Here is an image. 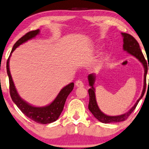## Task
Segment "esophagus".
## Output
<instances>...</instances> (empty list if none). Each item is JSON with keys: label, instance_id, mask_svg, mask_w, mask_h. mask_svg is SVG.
Returning a JSON list of instances; mask_svg holds the SVG:
<instances>
[{"label": "esophagus", "instance_id": "34e87169", "mask_svg": "<svg viewBox=\"0 0 149 149\" xmlns=\"http://www.w3.org/2000/svg\"><path fill=\"white\" fill-rule=\"evenodd\" d=\"M76 86H77V87H84V83H83V81H81V80H77L76 81Z\"/></svg>", "mask_w": 149, "mask_h": 149}]
</instances>
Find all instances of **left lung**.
Instances as JSON below:
<instances>
[{
  "label": "left lung",
  "mask_w": 149,
  "mask_h": 149,
  "mask_svg": "<svg viewBox=\"0 0 149 149\" xmlns=\"http://www.w3.org/2000/svg\"><path fill=\"white\" fill-rule=\"evenodd\" d=\"M122 35L124 38H123V48L124 51L133 55L135 58H137L141 63H142L143 66L144 68V88H143L142 95L139 100L137 101L136 103L135 104L133 107L128 111L127 113L123 115H117V116H108V115H105L100 111V108H99L97 103L96 101V97H95V90L94 88V84L95 81V74H91L88 75V79L89 85L91 86V88L88 90L89 93V104H88V109L91 112L92 114L94 115L95 118L98 119L99 121L104 124H107V123H115V122H120L125 121L126 119L129 117L134 110L135 109L136 106L138 104L139 100L142 98L144 96L145 93V89H146V74L148 72V68L149 70V66L148 67L146 61L145 59L144 55H143L142 50H141L140 47L138 42L136 41L135 38L131 34H127V33H122ZM149 82V81H148Z\"/></svg>",
  "instance_id": "1"
}]
</instances>
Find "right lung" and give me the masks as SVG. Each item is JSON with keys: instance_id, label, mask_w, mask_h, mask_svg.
Here are the masks:
<instances>
[{"instance_id": "right-lung-1", "label": "right lung", "mask_w": 149, "mask_h": 149, "mask_svg": "<svg viewBox=\"0 0 149 149\" xmlns=\"http://www.w3.org/2000/svg\"><path fill=\"white\" fill-rule=\"evenodd\" d=\"M39 30L30 31L22 36L14 45L11 54L15 50L16 47L21 45L22 43L35 37L39 34ZM10 56H9L7 61V72L9 77V81H10V96L14 104L17 106V107L21 110L24 115L38 124H49L57 120L61 112L63 111L66 99L73 90L74 83H70L62 88L55 100L49 105L44 106V107H36V106L30 105L25 101H24L23 99H21V97L18 95L14 82H13L10 70V65H9Z\"/></svg>"}]
</instances>
